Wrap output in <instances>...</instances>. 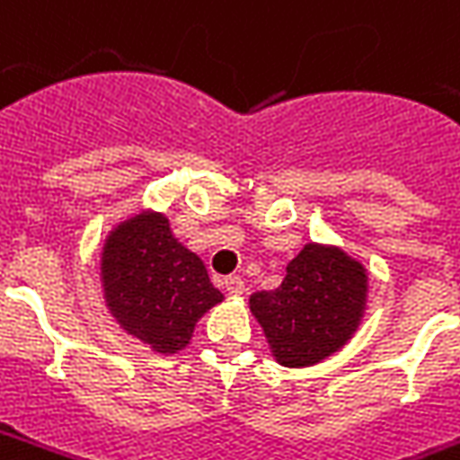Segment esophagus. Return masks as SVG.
I'll return each instance as SVG.
<instances>
[{
	"label": "esophagus",
	"mask_w": 460,
	"mask_h": 460,
	"mask_svg": "<svg viewBox=\"0 0 460 460\" xmlns=\"http://www.w3.org/2000/svg\"><path fill=\"white\" fill-rule=\"evenodd\" d=\"M221 286H224V291H226L229 296H241V294L246 291V286H243V279H241V276H226V279L221 281Z\"/></svg>",
	"instance_id": "obj_1"
}]
</instances>
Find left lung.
Segmentation results:
<instances>
[{
	"label": "left lung",
	"instance_id": "1",
	"mask_svg": "<svg viewBox=\"0 0 460 460\" xmlns=\"http://www.w3.org/2000/svg\"><path fill=\"white\" fill-rule=\"evenodd\" d=\"M249 304L279 364H319L351 339L361 321L364 266L339 249L306 243L286 266L281 286L253 294Z\"/></svg>",
	"mask_w": 460,
	"mask_h": 460
}]
</instances>
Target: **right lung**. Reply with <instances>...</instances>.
I'll return each mask as SVG.
<instances>
[{
  "label": "right lung",
  "instance_id": "right-lung-1",
  "mask_svg": "<svg viewBox=\"0 0 460 460\" xmlns=\"http://www.w3.org/2000/svg\"><path fill=\"white\" fill-rule=\"evenodd\" d=\"M102 279L121 329L162 353L181 351L197 321L224 298L197 253L172 236L162 214H139L111 231Z\"/></svg>",
  "mask_w": 460,
  "mask_h": 460
}]
</instances>
